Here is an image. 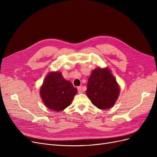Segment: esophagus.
Listing matches in <instances>:
<instances>
[{"mask_svg": "<svg viewBox=\"0 0 157 157\" xmlns=\"http://www.w3.org/2000/svg\"><path fill=\"white\" fill-rule=\"evenodd\" d=\"M78 91L79 93H81L82 92V87L81 86L78 87Z\"/></svg>", "mask_w": 157, "mask_h": 157, "instance_id": "esophagus-1", "label": "esophagus"}]
</instances>
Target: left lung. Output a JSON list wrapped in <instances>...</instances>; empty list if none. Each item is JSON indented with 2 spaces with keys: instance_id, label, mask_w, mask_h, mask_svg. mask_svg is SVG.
<instances>
[{
  "instance_id": "1",
  "label": "left lung",
  "mask_w": 157,
  "mask_h": 157,
  "mask_svg": "<svg viewBox=\"0 0 157 157\" xmlns=\"http://www.w3.org/2000/svg\"><path fill=\"white\" fill-rule=\"evenodd\" d=\"M86 94L97 108L108 109L117 101L120 88L108 68H97L88 78Z\"/></svg>"
}]
</instances>
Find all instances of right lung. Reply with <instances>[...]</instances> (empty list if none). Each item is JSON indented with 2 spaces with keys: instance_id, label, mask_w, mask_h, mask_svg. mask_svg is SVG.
Returning a JSON list of instances; mask_svg holds the SVG:
<instances>
[{
  "instance_id": "obj_1",
  "label": "right lung",
  "mask_w": 157,
  "mask_h": 157,
  "mask_svg": "<svg viewBox=\"0 0 157 157\" xmlns=\"http://www.w3.org/2000/svg\"><path fill=\"white\" fill-rule=\"evenodd\" d=\"M78 91L71 82L66 81L62 74H48L40 90V95L49 109L61 111L68 107Z\"/></svg>"
}]
</instances>
